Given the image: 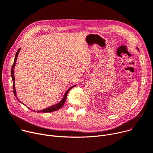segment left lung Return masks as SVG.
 I'll return each mask as SVG.
<instances>
[{
    "label": "left lung",
    "instance_id": "obj_1",
    "mask_svg": "<svg viewBox=\"0 0 153 153\" xmlns=\"http://www.w3.org/2000/svg\"><path fill=\"white\" fill-rule=\"evenodd\" d=\"M137 50H138V51H139V49H138V47H137Z\"/></svg>",
    "mask_w": 153,
    "mask_h": 153
}]
</instances>
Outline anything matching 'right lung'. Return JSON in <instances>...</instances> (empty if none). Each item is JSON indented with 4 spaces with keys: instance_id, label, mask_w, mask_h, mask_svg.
<instances>
[{
    "instance_id": "right-lung-1",
    "label": "right lung",
    "mask_w": 153,
    "mask_h": 153,
    "mask_svg": "<svg viewBox=\"0 0 153 153\" xmlns=\"http://www.w3.org/2000/svg\"><path fill=\"white\" fill-rule=\"evenodd\" d=\"M20 50H21V48H19L18 50L16 53V55H15V56L14 63H13V65H12V67L11 76H12V81H13V90L14 95H15V97L17 98V100H18V101H19V102L22 103L21 101H20L18 100V97H17V96H16V91L15 85V74H14V68H15V65H16V60H17V57H18V53H19V52ZM75 86H76V85H73L72 87H71L70 88H69L66 90L65 94H64L63 97V98L62 99V100H61V101H59V102H58V103H56V104H55V105H52V106H50V107H48V108H45V109H44L40 110V111H34V110H33V109H31V110H32L33 111H34V112H37V113H50V112L55 111H56V110L60 109L61 108H62V107L63 106V105H64L65 103L68 92L71 90V89H72V88H73L74 87H75ZM22 104L24 105V103H22ZM25 106H26V105H25ZM29 109H30V108H29Z\"/></svg>"
}]
</instances>
